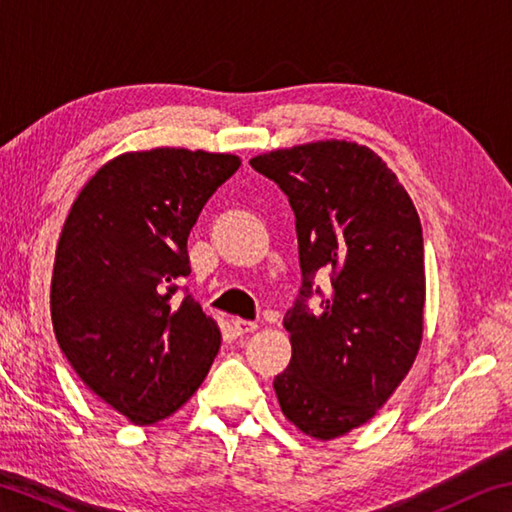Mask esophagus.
I'll use <instances>...</instances> for the list:
<instances>
[{"label":"esophagus","instance_id":"esophagus-1","mask_svg":"<svg viewBox=\"0 0 512 512\" xmlns=\"http://www.w3.org/2000/svg\"><path fill=\"white\" fill-rule=\"evenodd\" d=\"M232 327H235V333H237V336H246V333H253V331L257 329V322H250V320L235 318V320H232Z\"/></svg>","mask_w":512,"mask_h":512}]
</instances>
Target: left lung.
Here are the masks:
<instances>
[{"label": "left lung", "instance_id": "1", "mask_svg": "<svg viewBox=\"0 0 512 512\" xmlns=\"http://www.w3.org/2000/svg\"><path fill=\"white\" fill-rule=\"evenodd\" d=\"M295 212L302 288L284 315L291 365L273 387L297 430L331 441L367 423L412 369L423 338L425 266L418 212L365 145L318 141L250 159ZM332 275L320 312L314 275ZM321 293V292H320Z\"/></svg>", "mask_w": 512, "mask_h": 512}]
</instances>
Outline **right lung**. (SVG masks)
<instances>
[{
    "mask_svg": "<svg viewBox=\"0 0 512 512\" xmlns=\"http://www.w3.org/2000/svg\"><path fill=\"white\" fill-rule=\"evenodd\" d=\"M239 156L156 147L105 163L73 201L55 250L51 320L82 383L136 425L197 392L221 333L192 295L188 235Z\"/></svg>",
    "mask_w": 512,
    "mask_h": 512,
    "instance_id": "1",
    "label": "right lung"
}]
</instances>
